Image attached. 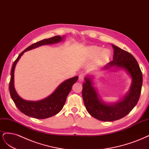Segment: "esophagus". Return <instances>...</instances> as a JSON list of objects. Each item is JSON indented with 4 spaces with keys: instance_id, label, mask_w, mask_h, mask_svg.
Returning a JSON list of instances; mask_svg holds the SVG:
<instances>
[{
    "instance_id": "obj_1",
    "label": "esophagus",
    "mask_w": 149,
    "mask_h": 149,
    "mask_svg": "<svg viewBox=\"0 0 149 149\" xmlns=\"http://www.w3.org/2000/svg\"><path fill=\"white\" fill-rule=\"evenodd\" d=\"M84 77H85L84 75L80 74L79 76V81H81H81H83L84 80Z\"/></svg>"
}]
</instances>
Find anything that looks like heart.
<instances>
[{"mask_svg": "<svg viewBox=\"0 0 149 149\" xmlns=\"http://www.w3.org/2000/svg\"><path fill=\"white\" fill-rule=\"evenodd\" d=\"M102 51V48L98 46H90L87 49V53L88 56L91 57V58H93V57H97L98 54V59L100 62H104L106 61L110 55V51L108 49H104Z\"/></svg>", "mask_w": 149, "mask_h": 149, "instance_id": "1", "label": "heart"}]
</instances>
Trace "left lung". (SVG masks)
<instances>
[{
	"mask_svg": "<svg viewBox=\"0 0 149 149\" xmlns=\"http://www.w3.org/2000/svg\"><path fill=\"white\" fill-rule=\"evenodd\" d=\"M114 49L113 61L105 66H116L126 69L132 78V84L129 93L120 102L108 104L102 102L98 97L91 79L85 78L83 84L82 98L86 109L93 118L103 121H113L121 119L131 112L137 104L140 97L142 85V74L136 59L126 51L112 45Z\"/></svg>",
	"mask_w": 149,
	"mask_h": 149,
	"instance_id": "obj_1",
	"label": "left lung"
}]
</instances>
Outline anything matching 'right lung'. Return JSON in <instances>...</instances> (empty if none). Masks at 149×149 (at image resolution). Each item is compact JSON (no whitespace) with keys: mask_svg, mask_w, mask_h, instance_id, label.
<instances>
[{"mask_svg":"<svg viewBox=\"0 0 149 149\" xmlns=\"http://www.w3.org/2000/svg\"><path fill=\"white\" fill-rule=\"evenodd\" d=\"M63 38L64 37L62 38L60 36H55L48 39H45L36 42L28 46L26 49L22 52L13 62L10 73L11 78L10 83H9V92L16 107L21 112L26 116L37 119H45L58 113L63 108L67 97L71 91L72 85L77 81L79 77L76 76L66 80L56 88L49 97L45 99L36 101V102L26 101L19 97L14 88V70H15L17 62L25 52L42 45L59 42L63 40Z\"/></svg>","mask_w":149,"mask_h":149,"instance_id":"1","label":"right lung"}]
</instances>
